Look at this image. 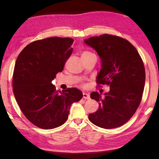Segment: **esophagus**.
<instances>
[{"label": "esophagus", "mask_w": 159, "mask_h": 159, "mask_svg": "<svg viewBox=\"0 0 159 159\" xmlns=\"http://www.w3.org/2000/svg\"><path fill=\"white\" fill-rule=\"evenodd\" d=\"M83 98L84 99L89 100V99H90V96H89V94H88V93H83Z\"/></svg>", "instance_id": "obj_1"}]
</instances>
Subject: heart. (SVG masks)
<instances>
[{
    "label": "heart",
    "instance_id": "b5f03b06",
    "mask_svg": "<svg viewBox=\"0 0 159 159\" xmlns=\"http://www.w3.org/2000/svg\"><path fill=\"white\" fill-rule=\"evenodd\" d=\"M94 55V54L92 53L91 52H89V51H85L82 54V57H83V56H89V55Z\"/></svg>",
    "mask_w": 159,
    "mask_h": 159
}]
</instances>
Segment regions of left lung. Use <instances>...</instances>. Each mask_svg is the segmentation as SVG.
Listing matches in <instances>:
<instances>
[{"instance_id": "obj_1", "label": "left lung", "mask_w": 159, "mask_h": 159, "mask_svg": "<svg viewBox=\"0 0 159 159\" xmlns=\"http://www.w3.org/2000/svg\"><path fill=\"white\" fill-rule=\"evenodd\" d=\"M84 42L100 57L98 85L110 87L104 97L96 92L91 93V98L99 102V108L89 115V120L106 129L120 127L136 112L142 98L146 80L142 59L132 43L116 35L104 34Z\"/></svg>"}]
</instances>
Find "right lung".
Returning <instances> with one entry per match:
<instances>
[{"label":"right lung","mask_w":159,"mask_h":159,"mask_svg":"<svg viewBox=\"0 0 159 159\" xmlns=\"http://www.w3.org/2000/svg\"><path fill=\"white\" fill-rule=\"evenodd\" d=\"M74 41L59 37L37 40L16 59L13 74L16 100L25 116L42 129L61 126L68 118L71 104L83 98L74 87L59 93L52 84L72 54Z\"/></svg>","instance_id":"obj_1"}]
</instances>
